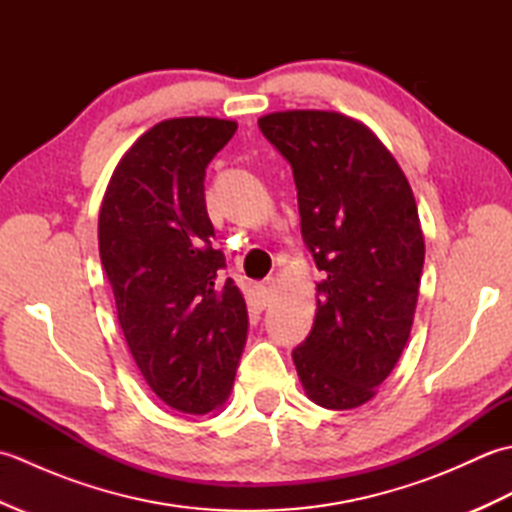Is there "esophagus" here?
Returning <instances> with one entry per match:
<instances>
[{"label":"esophagus","mask_w":512,"mask_h":512,"mask_svg":"<svg viewBox=\"0 0 512 512\" xmlns=\"http://www.w3.org/2000/svg\"><path fill=\"white\" fill-rule=\"evenodd\" d=\"M275 279L273 277H268L264 284H259L257 286V292H259V299H262V306L266 308L268 303H270V299H273V295H275Z\"/></svg>","instance_id":"obj_1"}]
</instances>
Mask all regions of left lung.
<instances>
[{
  "label": "left lung",
  "instance_id": "obj_1",
  "mask_svg": "<svg viewBox=\"0 0 512 512\" xmlns=\"http://www.w3.org/2000/svg\"><path fill=\"white\" fill-rule=\"evenodd\" d=\"M257 123L290 162L303 242L325 273L292 361L312 402L361 407L411 332L424 264L416 198L389 149L350 116L288 110Z\"/></svg>",
  "mask_w": 512,
  "mask_h": 512
}]
</instances>
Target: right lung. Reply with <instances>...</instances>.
Masks as SVG:
<instances>
[{
	"instance_id": "add662e5",
	"label": "right lung",
	"mask_w": 512,
	"mask_h": 512,
	"mask_svg": "<svg viewBox=\"0 0 512 512\" xmlns=\"http://www.w3.org/2000/svg\"><path fill=\"white\" fill-rule=\"evenodd\" d=\"M235 129L209 116L154 125L116 165L99 213L101 264L129 352L151 391L191 416L224 405L248 334L204 202L206 167Z\"/></svg>"
}]
</instances>
